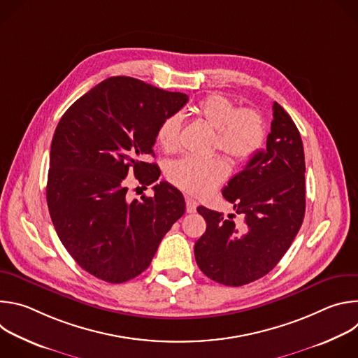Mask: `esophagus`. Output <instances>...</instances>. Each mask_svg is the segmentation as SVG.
<instances>
[{"mask_svg":"<svg viewBox=\"0 0 358 358\" xmlns=\"http://www.w3.org/2000/svg\"><path fill=\"white\" fill-rule=\"evenodd\" d=\"M185 202H187V213H195V210H196V206H198V203H196V201L195 199H192V198H187L185 199Z\"/></svg>","mask_w":358,"mask_h":358,"instance_id":"1","label":"esophagus"}]
</instances>
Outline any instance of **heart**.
I'll list each match as a JSON object with an SVG mask.
<instances>
[{"instance_id": "obj_1", "label": "heart", "mask_w": 358, "mask_h": 358, "mask_svg": "<svg viewBox=\"0 0 358 358\" xmlns=\"http://www.w3.org/2000/svg\"><path fill=\"white\" fill-rule=\"evenodd\" d=\"M195 113L215 129L214 147L222 150L235 162H246L257 152L265 140V124L261 115L253 109H236L234 101L220 93L201 99ZM181 119L178 115L167 116L157 129V143L171 151L178 141ZM228 176L227 163L218 157H184L171 167L170 177L174 184L189 194L206 195L220 185Z\"/></svg>"}]
</instances>
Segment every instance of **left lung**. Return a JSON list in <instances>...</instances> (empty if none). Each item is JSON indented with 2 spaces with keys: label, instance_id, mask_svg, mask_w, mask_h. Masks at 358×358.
<instances>
[{
  "label": "left lung",
  "instance_id": "obj_1",
  "mask_svg": "<svg viewBox=\"0 0 358 358\" xmlns=\"http://www.w3.org/2000/svg\"><path fill=\"white\" fill-rule=\"evenodd\" d=\"M304 151L300 133L273 101V120L266 148L224 187L222 195L234 203L243 224L229 214L198 207L207 229L194 246L203 275L225 286H243L269 273L290 248L306 210Z\"/></svg>",
  "mask_w": 358,
  "mask_h": 358
}]
</instances>
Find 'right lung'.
<instances>
[{
  "label": "right lung",
  "mask_w": 358,
  "mask_h": 358,
  "mask_svg": "<svg viewBox=\"0 0 358 358\" xmlns=\"http://www.w3.org/2000/svg\"><path fill=\"white\" fill-rule=\"evenodd\" d=\"M188 101L129 76L100 82L59 120L52 144L46 201L55 231L76 264L109 283L144 272L173 224L185 213L182 194L162 181L155 196L129 199L127 176L155 184L152 155L160 123ZM155 156V155H152Z\"/></svg>",
  "instance_id": "1"
}]
</instances>
